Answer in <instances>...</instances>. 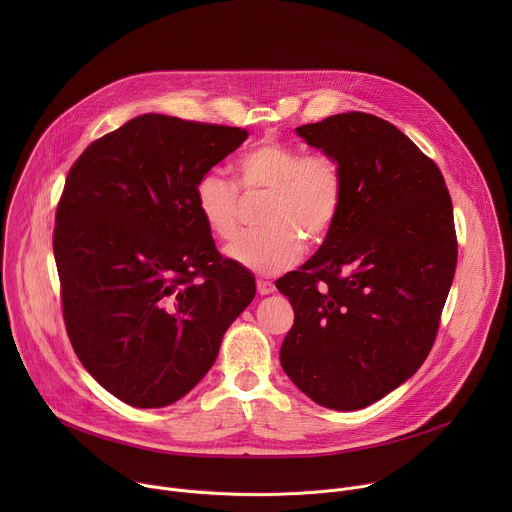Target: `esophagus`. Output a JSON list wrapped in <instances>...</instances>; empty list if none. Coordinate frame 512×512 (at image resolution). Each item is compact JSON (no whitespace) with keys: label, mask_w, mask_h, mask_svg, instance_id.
I'll return each mask as SVG.
<instances>
[{"label":"esophagus","mask_w":512,"mask_h":512,"mask_svg":"<svg viewBox=\"0 0 512 512\" xmlns=\"http://www.w3.org/2000/svg\"><path fill=\"white\" fill-rule=\"evenodd\" d=\"M273 283L271 281H267V279H257V291H259V296H269V294H273Z\"/></svg>","instance_id":"1"}]
</instances>
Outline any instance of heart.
Wrapping results in <instances>:
<instances>
[{"instance_id": "1", "label": "heart", "mask_w": 512, "mask_h": 512, "mask_svg": "<svg viewBox=\"0 0 512 512\" xmlns=\"http://www.w3.org/2000/svg\"><path fill=\"white\" fill-rule=\"evenodd\" d=\"M245 186L271 190L261 231L241 233L227 257L237 265L273 275L300 259L306 243H322L332 231L344 196L338 162L328 154L304 156L294 145L265 141L237 162ZM194 202L206 229L218 239H231L239 225V190L221 172H204L194 188Z\"/></svg>"}]
</instances>
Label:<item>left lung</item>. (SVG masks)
Here are the masks:
<instances>
[{
  "label": "left lung",
  "instance_id": "8db88e82",
  "mask_svg": "<svg viewBox=\"0 0 512 512\" xmlns=\"http://www.w3.org/2000/svg\"><path fill=\"white\" fill-rule=\"evenodd\" d=\"M296 133L332 156L344 196L318 253L275 281L294 308L279 360L314 403L356 411L427 358L458 261L446 180L389 121L340 113Z\"/></svg>",
  "mask_w": 512,
  "mask_h": 512
}]
</instances>
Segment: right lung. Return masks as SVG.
I'll return each mask as SVG.
<instances>
[{
  "instance_id": "right-lung-1",
  "label": "right lung",
  "mask_w": 512,
  "mask_h": 512,
  "mask_svg": "<svg viewBox=\"0 0 512 512\" xmlns=\"http://www.w3.org/2000/svg\"><path fill=\"white\" fill-rule=\"evenodd\" d=\"M247 129L145 113L93 141L56 208L54 259L72 348L139 409L166 407L210 371L255 279L216 251L198 178Z\"/></svg>"
}]
</instances>
